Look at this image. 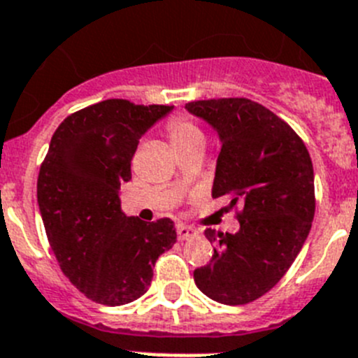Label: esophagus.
<instances>
[{"label": "esophagus", "mask_w": 358, "mask_h": 358, "mask_svg": "<svg viewBox=\"0 0 358 358\" xmlns=\"http://www.w3.org/2000/svg\"><path fill=\"white\" fill-rule=\"evenodd\" d=\"M176 235H178V240H190L194 238V236H198V231L190 228V226L178 224L176 226Z\"/></svg>", "instance_id": "esophagus-1"}]
</instances>
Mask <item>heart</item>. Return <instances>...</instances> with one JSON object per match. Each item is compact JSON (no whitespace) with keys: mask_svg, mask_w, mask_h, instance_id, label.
<instances>
[{"mask_svg":"<svg viewBox=\"0 0 358 358\" xmlns=\"http://www.w3.org/2000/svg\"><path fill=\"white\" fill-rule=\"evenodd\" d=\"M168 136L175 152L189 148V146H203V141H205L201 129L182 116H176L168 123Z\"/></svg>","mask_w":358,"mask_h":358,"instance_id":"obj_1","label":"heart"}]
</instances>
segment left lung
Masks as SVG:
<instances>
[{
	"label": "left lung",
	"instance_id": "obj_1",
	"mask_svg": "<svg viewBox=\"0 0 358 358\" xmlns=\"http://www.w3.org/2000/svg\"><path fill=\"white\" fill-rule=\"evenodd\" d=\"M222 143L213 198L240 205V229H206L215 243L208 265L194 270L196 286L212 300L243 306L282 279L299 256L315 217V171L299 134L262 103L210 99L185 103Z\"/></svg>",
	"mask_w": 358,
	"mask_h": 358
}]
</instances>
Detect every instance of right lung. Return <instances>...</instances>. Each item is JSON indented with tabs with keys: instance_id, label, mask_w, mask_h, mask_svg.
<instances>
[{
	"instance_id": "right-lung-1",
	"label": "right lung",
	"mask_w": 358,
	"mask_h": 358,
	"mask_svg": "<svg viewBox=\"0 0 358 358\" xmlns=\"http://www.w3.org/2000/svg\"><path fill=\"white\" fill-rule=\"evenodd\" d=\"M173 106L109 99L66 116L40 166L36 199L62 272L90 300L123 306L145 295L159 256L176 242L171 219L143 222L120 206L143 134Z\"/></svg>"
}]
</instances>
